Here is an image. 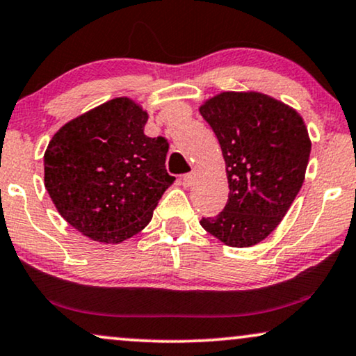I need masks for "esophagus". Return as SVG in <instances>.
<instances>
[{
  "label": "esophagus",
  "instance_id": "obj_1",
  "mask_svg": "<svg viewBox=\"0 0 356 356\" xmlns=\"http://www.w3.org/2000/svg\"><path fill=\"white\" fill-rule=\"evenodd\" d=\"M193 179H195V170H192V172H188V174H184L182 177H181V182H182V186H184V187H188V186H192Z\"/></svg>",
  "mask_w": 356,
  "mask_h": 356
}]
</instances>
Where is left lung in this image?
<instances>
[{
  "label": "left lung",
  "instance_id": "1",
  "mask_svg": "<svg viewBox=\"0 0 356 356\" xmlns=\"http://www.w3.org/2000/svg\"><path fill=\"white\" fill-rule=\"evenodd\" d=\"M220 141L229 195L200 225L231 248H250L280 225L305 182L311 140L295 108L262 92L227 91L200 107Z\"/></svg>",
  "mask_w": 356,
  "mask_h": 356
}]
</instances>
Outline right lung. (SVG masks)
Here are the masks:
<instances>
[{
  "instance_id": "obj_1",
  "label": "right lung",
  "mask_w": 356,
  "mask_h": 356,
  "mask_svg": "<svg viewBox=\"0 0 356 356\" xmlns=\"http://www.w3.org/2000/svg\"><path fill=\"white\" fill-rule=\"evenodd\" d=\"M148 112L129 97L65 123L44 154L45 188L56 210L92 241L118 244L153 218L170 184L169 145L145 135Z\"/></svg>"
}]
</instances>
